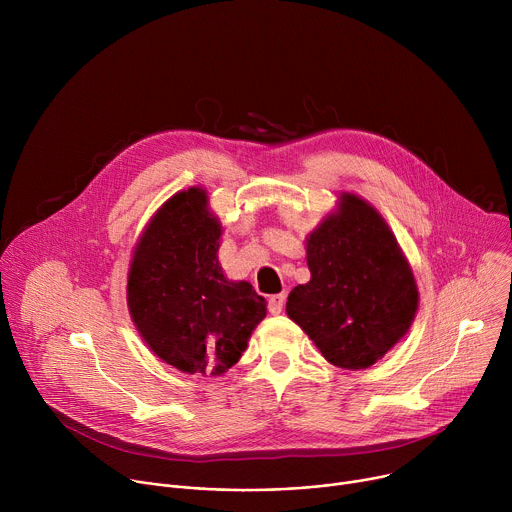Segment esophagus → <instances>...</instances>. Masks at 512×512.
Listing matches in <instances>:
<instances>
[{
    "instance_id": "esophagus-1",
    "label": "esophagus",
    "mask_w": 512,
    "mask_h": 512,
    "mask_svg": "<svg viewBox=\"0 0 512 512\" xmlns=\"http://www.w3.org/2000/svg\"><path fill=\"white\" fill-rule=\"evenodd\" d=\"M283 306H285V294H275V296L269 298V312H271L273 316L281 314Z\"/></svg>"
}]
</instances>
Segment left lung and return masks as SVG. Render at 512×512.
Segmentation results:
<instances>
[{
  "mask_svg": "<svg viewBox=\"0 0 512 512\" xmlns=\"http://www.w3.org/2000/svg\"><path fill=\"white\" fill-rule=\"evenodd\" d=\"M310 281L289 291L287 316L338 369L381 360L411 328L419 291L379 210L352 192L306 237Z\"/></svg>",
  "mask_w": 512,
  "mask_h": 512,
  "instance_id": "left-lung-1",
  "label": "left lung"
}]
</instances>
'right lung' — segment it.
Instances as JSON below:
<instances>
[{"label":"right lung","instance_id":"obj_1","mask_svg":"<svg viewBox=\"0 0 512 512\" xmlns=\"http://www.w3.org/2000/svg\"><path fill=\"white\" fill-rule=\"evenodd\" d=\"M223 225L200 186L170 196L141 231L127 271V308L143 342L186 375H225L267 302L218 261Z\"/></svg>","mask_w":512,"mask_h":512}]
</instances>
